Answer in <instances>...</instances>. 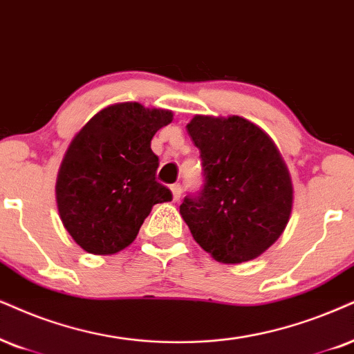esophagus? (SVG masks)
<instances>
[{
  "mask_svg": "<svg viewBox=\"0 0 354 354\" xmlns=\"http://www.w3.org/2000/svg\"><path fill=\"white\" fill-rule=\"evenodd\" d=\"M169 189H171V194H173V201H178L181 198V185H171L169 186Z\"/></svg>",
  "mask_w": 354,
  "mask_h": 354,
  "instance_id": "34e87169",
  "label": "esophagus"
}]
</instances>
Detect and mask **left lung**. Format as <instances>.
Masks as SVG:
<instances>
[{"label":"left lung","instance_id":"8db88e82","mask_svg":"<svg viewBox=\"0 0 354 354\" xmlns=\"http://www.w3.org/2000/svg\"><path fill=\"white\" fill-rule=\"evenodd\" d=\"M187 133L201 151L204 186L180 214L216 261L243 263L265 253L292 210V181L266 132L240 115H194Z\"/></svg>","mask_w":354,"mask_h":354}]
</instances>
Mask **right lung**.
<instances>
[{
  "instance_id": "right-lung-1",
  "label": "right lung",
  "mask_w": 354,
  "mask_h": 354,
  "mask_svg": "<svg viewBox=\"0 0 354 354\" xmlns=\"http://www.w3.org/2000/svg\"><path fill=\"white\" fill-rule=\"evenodd\" d=\"M173 120L167 109L119 102L93 115L73 137L58 169L57 207L84 252L113 254L132 243L142 223L171 191L156 181V131Z\"/></svg>"
}]
</instances>
